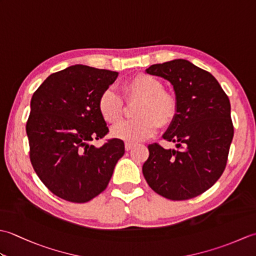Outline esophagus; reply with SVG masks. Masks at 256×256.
I'll use <instances>...</instances> for the list:
<instances>
[{
    "mask_svg": "<svg viewBox=\"0 0 256 256\" xmlns=\"http://www.w3.org/2000/svg\"><path fill=\"white\" fill-rule=\"evenodd\" d=\"M134 146L133 143H125V150H131Z\"/></svg>",
    "mask_w": 256,
    "mask_h": 256,
    "instance_id": "obj_1",
    "label": "esophagus"
}]
</instances>
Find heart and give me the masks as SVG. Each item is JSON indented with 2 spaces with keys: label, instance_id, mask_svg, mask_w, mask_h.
Listing matches in <instances>:
<instances>
[{
  "label": "heart",
  "instance_id": "b5f03b06",
  "mask_svg": "<svg viewBox=\"0 0 256 256\" xmlns=\"http://www.w3.org/2000/svg\"><path fill=\"white\" fill-rule=\"evenodd\" d=\"M160 80L150 74H138L123 84L126 100L140 99L134 114L138 118L118 124L112 130L114 138L128 143H138L156 133L160 124H170L177 113V102L164 91ZM123 100L116 91L106 89L98 100V110L106 123H116L123 114Z\"/></svg>",
  "mask_w": 256,
  "mask_h": 256
}]
</instances>
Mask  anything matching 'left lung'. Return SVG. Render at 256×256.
Returning a JSON list of instances; mask_svg holds the SVG:
<instances>
[{"label": "left lung", "instance_id": "1", "mask_svg": "<svg viewBox=\"0 0 256 256\" xmlns=\"http://www.w3.org/2000/svg\"><path fill=\"white\" fill-rule=\"evenodd\" d=\"M145 72L172 84L177 113L162 134L176 148L148 145L143 175L167 199L197 197L214 186L226 165L233 138L229 98L214 76L186 59L152 64Z\"/></svg>", "mask_w": 256, "mask_h": 256}]
</instances>
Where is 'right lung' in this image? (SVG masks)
I'll list each match as a JSON object with an SVG mask.
<instances>
[{"mask_svg": "<svg viewBox=\"0 0 256 256\" xmlns=\"http://www.w3.org/2000/svg\"><path fill=\"white\" fill-rule=\"evenodd\" d=\"M118 72L74 64L52 74L30 100L26 123L32 165L52 194L82 204L108 186L124 143L113 138L96 148L108 132L98 110L101 94Z\"/></svg>", "mask_w": 256, "mask_h": 256, "instance_id": "obj_1", "label": "right lung"}]
</instances>
